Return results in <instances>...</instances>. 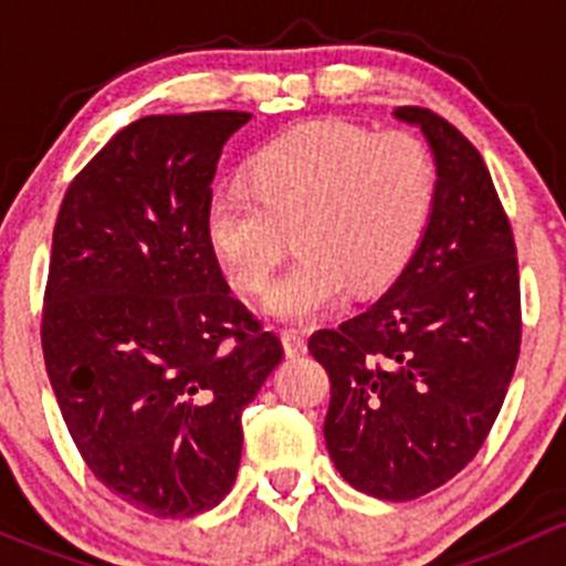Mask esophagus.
I'll return each mask as SVG.
<instances>
[{"label": "esophagus", "instance_id": "esophagus-1", "mask_svg": "<svg viewBox=\"0 0 566 566\" xmlns=\"http://www.w3.org/2000/svg\"><path fill=\"white\" fill-rule=\"evenodd\" d=\"M282 345H284V353H287L290 358L304 356V353H306L304 334H301V331H295V328H284L282 331Z\"/></svg>", "mask_w": 566, "mask_h": 566}]
</instances>
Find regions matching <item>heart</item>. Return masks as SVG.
Listing matches in <instances>:
<instances>
[{
    "label": "heart",
    "instance_id": "1",
    "mask_svg": "<svg viewBox=\"0 0 566 566\" xmlns=\"http://www.w3.org/2000/svg\"><path fill=\"white\" fill-rule=\"evenodd\" d=\"M243 186L205 208V241L247 295L271 287L293 232L301 254L268 293L265 312L312 319L347 290L391 284L419 249L438 193L430 147L410 130L306 123L265 142L243 167Z\"/></svg>",
    "mask_w": 566,
    "mask_h": 566
}]
</instances>
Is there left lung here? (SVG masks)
<instances>
[{
  "label": "left lung",
  "mask_w": 566,
  "mask_h": 566,
  "mask_svg": "<svg viewBox=\"0 0 566 566\" xmlns=\"http://www.w3.org/2000/svg\"><path fill=\"white\" fill-rule=\"evenodd\" d=\"M421 128L438 167L430 224L375 304L312 334L331 380L323 436L361 493L410 501L447 484L488 438L521 353L515 238L476 147L430 108H394Z\"/></svg>",
  "instance_id": "left-lung-1"
}]
</instances>
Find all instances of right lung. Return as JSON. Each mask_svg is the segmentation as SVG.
I'll list each match as a JSON object with an SVG mask.
<instances>
[{
	"label": "right lung",
	"instance_id": "add662e5",
	"mask_svg": "<svg viewBox=\"0 0 566 566\" xmlns=\"http://www.w3.org/2000/svg\"><path fill=\"white\" fill-rule=\"evenodd\" d=\"M249 119H136L76 175L56 216L45 373L90 471L156 517H193L230 493L241 413L284 353L205 241L221 147Z\"/></svg>",
	"mask_w": 566,
	"mask_h": 566
}]
</instances>
